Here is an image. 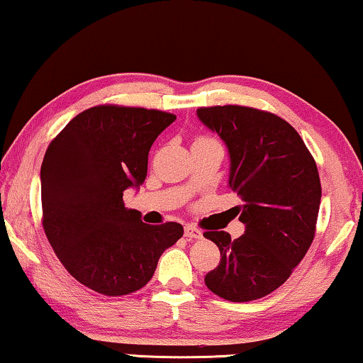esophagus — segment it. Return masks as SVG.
Returning a JSON list of instances; mask_svg holds the SVG:
<instances>
[{
    "label": "esophagus",
    "mask_w": 363,
    "mask_h": 363,
    "mask_svg": "<svg viewBox=\"0 0 363 363\" xmlns=\"http://www.w3.org/2000/svg\"><path fill=\"white\" fill-rule=\"evenodd\" d=\"M185 237H189V239H202L203 234L195 225H185Z\"/></svg>",
    "instance_id": "obj_1"
}]
</instances>
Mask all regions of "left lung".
Returning <instances> with one entry per match:
<instances>
[{"label": "left lung", "instance_id": "left-lung-1", "mask_svg": "<svg viewBox=\"0 0 363 363\" xmlns=\"http://www.w3.org/2000/svg\"><path fill=\"white\" fill-rule=\"evenodd\" d=\"M196 116L229 150V186L242 200L234 212L245 225L234 240L223 230L203 232L220 250L205 284L234 303L264 298L288 279L313 242L318 168L296 129L279 116L244 106L200 107Z\"/></svg>", "mask_w": 363, "mask_h": 363}]
</instances>
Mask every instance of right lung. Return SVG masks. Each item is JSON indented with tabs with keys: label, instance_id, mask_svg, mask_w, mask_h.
<instances>
[{
	"label": "right lung",
	"instance_id": "add662e5",
	"mask_svg": "<svg viewBox=\"0 0 363 363\" xmlns=\"http://www.w3.org/2000/svg\"><path fill=\"white\" fill-rule=\"evenodd\" d=\"M174 119L156 109L96 106L75 116L45 153V235L65 269L96 293L141 289L183 235L180 223L150 225L123 202L124 190L143 185L147 153Z\"/></svg>",
	"mask_w": 363,
	"mask_h": 363
}]
</instances>
